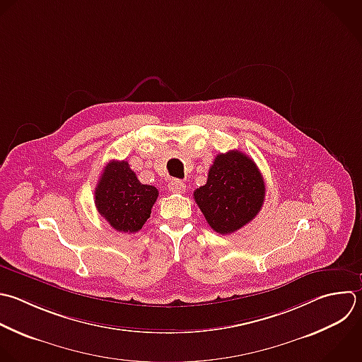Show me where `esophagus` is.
I'll return each instance as SVG.
<instances>
[{
  "label": "esophagus",
  "mask_w": 362,
  "mask_h": 362,
  "mask_svg": "<svg viewBox=\"0 0 362 362\" xmlns=\"http://www.w3.org/2000/svg\"><path fill=\"white\" fill-rule=\"evenodd\" d=\"M168 189L174 194H182L185 191V184L181 180H171L168 184Z\"/></svg>",
  "instance_id": "esophagus-1"
}]
</instances>
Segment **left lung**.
Masks as SVG:
<instances>
[{
  "label": "left lung",
  "instance_id": "1",
  "mask_svg": "<svg viewBox=\"0 0 362 362\" xmlns=\"http://www.w3.org/2000/svg\"><path fill=\"white\" fill-rule=\"evenodd\" d=\"M264 191V180L255 161L238 150H230L215 157L206 184L194 191V198L209 226L228 235L259 214Z\"/></svg>",
  "mask_w": 362,
  "mask_h": 362
}]
</instances>
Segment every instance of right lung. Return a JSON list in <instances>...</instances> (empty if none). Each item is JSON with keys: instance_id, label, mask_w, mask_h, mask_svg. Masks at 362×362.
Segmentation results:
<instances>
[{"instance_id": "obj_1", "label": "right lung", "mask_w": 362, "mask_h": 362, "mask_svg": "<svg viewBox=\"0 0 362 362\" xmlns=\"http://www.w3.org/2000/svg\"><path fill=\"white\" fill-rule=\"evenodd\" d=\"M158 191L144 185L127 161H110L95 189L99 214L119 232L136 233L150 218Z\"/></svg>"}]
</instances>
